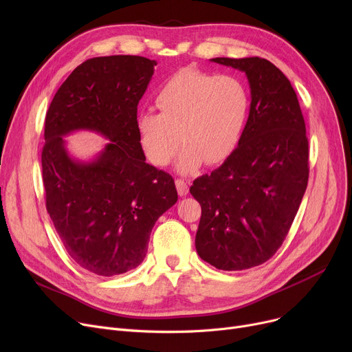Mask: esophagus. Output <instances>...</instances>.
Here are the masks:
<instances>
[{"instance_id": "obj_1", "label": "esophagus", "mask_w": 352, "mask_h": 352, "mask_svg": "<svg viewBox=\"0 0 352 352\" xmlns=\"http://www.w3.org/2000/svg\"><path fill=\"white\" fill-rule=\"evenodd\" d=\"M175 187H177V191H178V194L181 197L188 194V182L187 181H184L181 178H177L175 179Z\"/></svg>"}]
</instances>
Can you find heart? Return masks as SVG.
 <instances>
[{"label": "heart", "mask_w": 352, "mask_h": 352, "mask_svg": "<svg viewBox=\"0 0 352 352\" xmlns=\"http://www.w3.org/2000/svg\"><path fill=\"white\" fill-rule=\"evenodd\" d=\"M160 113L140 111L135 126L142 150L155 165L178 153L177 168L191 173L207 160L228 158L241 141L250 117L251 96L243 80L184 68L166 80L155 97Z\"/></svg>", "instance_id": "1"}]
</instances>
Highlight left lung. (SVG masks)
<instances>
[{"mask_svg": "<svg viewBox=\"0 0 352 352\" xmlns=\"http://www.w3.org/2000/svg\"><path fill=\"white\" fill-rule=\"evenodd\" d=\"M245 72L251 109L234 153L192 182L201 204L195 248L224 271L261 265L278 251L308 184V138L297 94L284 74L260 57L212 58Z\"/></svg>", "mask_w": 352, "mask_h": 352, "instance_id": "8db88e82", "label": "left lung"}]
</instances>
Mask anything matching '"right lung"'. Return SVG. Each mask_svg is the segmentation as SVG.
I'll return each instance as SVG.
<instances>
[{
    "mask_svg": "<svg viewBox=\"0 0 352 352\" xmlns=\"http://www.w3.org/2000/svg\"><path fill=\"white\" fill-rule=\"evenodd\" d=\"M155 65L138 55L87 60L47 111L41 154L47 211L69 256L92 274L113 276L138 267L155 221L178 199L173 177L145 162L135 126ZM81 129L109 140L87 163L69 155L63 138Z\"/></svg>",
    "mask_w": 352,
    "mask_h": 352,
    "instance_id": "1",
    "label": "right lung"
}]
</instances>
